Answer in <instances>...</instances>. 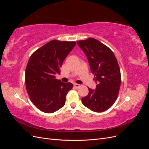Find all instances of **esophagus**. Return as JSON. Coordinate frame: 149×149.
Segmentation results:
<instances>
[{
    "instance_id": "obj_1",
    "label": "esophagus",
    "mask_w": 149,
    "mask_h": 149,
    "mask_svg": "<svg viewBox=\"0 0 149 149\" xmlns=\"http://www.w3.org/2000/svg\"><path fill=\"white\" fill-rule=\"evenodd\" d=\"M80 84H76V83H74V86L76 88H78L79 87H80Z\"/></svg>"
}]
</instances>
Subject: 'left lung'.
I'll return each mask as SVG.
<instances>
[{
    "mask_svg": "<svg viewBox=\"0 0 149 149\" xmlns=\"http://www.w3.org/2000/svg\"><path fill=\"white\" fill-rule=\"evenodd\" d=\"M76 42L87 56L97 84L95 89L88 88L89 93L81 99L82 102L93 111H105L115 102L119 91L121 76L118 60L111 49L96 39Z\"/></svg>",
    "mask_w": 149,
    "mask_h": 149,
    "instance_id": "left-lung-1",
    "label": "left lung"
}]
</instances>
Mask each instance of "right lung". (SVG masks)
<instances>
[{"instance_id":"1","label":"right lung","mask_w":149,"mask_h":149,"mask_svg":"<svg viewBox=\"0 0 149 149\" xmlns=\"http://www.w3.org/2000/svg\"><path fill=\"white\" fill-rule=\"evenodd\" d=\"M75 42L53 40L30 57L25 71V85L31 101L41 111L53 113L65 104L66 96L73 85L56 79Z\"/></svg>"}]
</instances>
